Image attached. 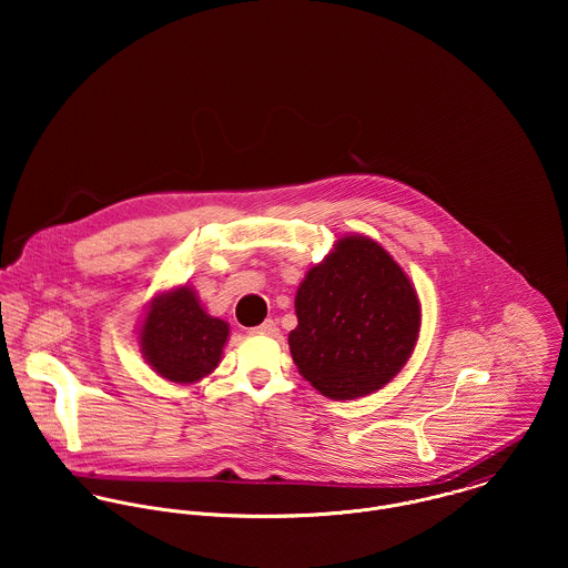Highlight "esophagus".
Returning <instances> with one entry per match:
<instances>
[{
	"label": "esophagus",
	"mask_w": 568,
	"mask_h": 568,
	"mask_svg": "<svg viewBox=\"0 0 568 568\" xmlns=\"http://www.w3.org/2000/svg\"><path fill=\"white\" fill-rule=\"evenodd\" d=\"M253 332H260V334H266V336H275L277 334V324L273 320H266L264 324L253 327Z\"/></svg>",
	"instance_id": "1"
}]
</instances>
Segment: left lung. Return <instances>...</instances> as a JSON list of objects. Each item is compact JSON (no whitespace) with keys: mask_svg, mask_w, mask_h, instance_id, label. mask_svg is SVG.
I'll return each mask as SVG.
<instances>
[{"mask_svg":"<svg viewBox=\"0 0 568 568\" xmlns=\"http://www.w3.org/2000/svg\"><path fill=\"white\" fill-rule=\"evenodd\" d=\"M288 345L300 374L332 400L385 387L419 332V302L398 262L367 236H345L297 288Z\"/></svg>","mask_w":568,"mask_h":568,"instance_id":"left-lung-1","label":"left lung"}]
</instances>
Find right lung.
Returning a JSON list of instances; mask_svg holds the SVG:
<instances>
[{
  "instance_id": "add662e5",
  "label": "right lung",
  "mask_w": 568,
  "mask_h": 568,
  "mask_svg": "<svg viewBox=\"0 0 568 568\" xmlns=\"http://www.w3.org/2000/svg\"><path fill=\"white\" fill-rule=\"evenodd\" d=\"M227 336V322L210 317L194 291L181 286L153 300L140 329V345L162 378L187 385L216 369Z\"/></svg>"
}]
</instances>
